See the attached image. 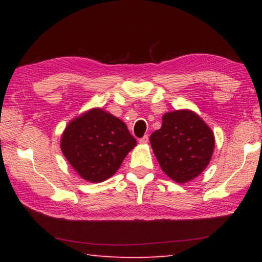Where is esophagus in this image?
Here are the masks:
<instances>
[{"label":"esophagus","mask_w":262,"mask_h":262,"mask_svg":"<svg viewBox=\"0 0 262 262\" xmlns=\"http://www.w3.org/2000/svg\"><path fill=\"white\" fill-rule=\"evenodd\" d=\"M148 141H149V137H148V135H144L143 137H142V139H140L139 140V142L141 144H145V143H148Z\"/></svg>","instance_id":"34e87169"}]
</instances>
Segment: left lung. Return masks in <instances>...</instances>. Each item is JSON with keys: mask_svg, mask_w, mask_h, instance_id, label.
I'll return each instance as SVG.
<instances>
[{"mask_svg": "<svg viewBox=\"0 0 262 262\" xmlns=\"http://www.w3.org/2000/svg\"><path fill=\"white\" fill-rule=\"evenodd\" d=\"M150 143L162 170L179 184L188 183L209 164L215 147L214 133L190 110L163 115L161 129L150 136Z\"/></svg>", "mask_w": 262, "mask_h": 262, "instance_id": "1", "label": "left lung"}]
</instances>
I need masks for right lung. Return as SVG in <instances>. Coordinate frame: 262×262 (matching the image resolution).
<instances>
[{"label": "right lung", "instance_id": "obj_1", "mask_svg": "<svg viewBox=\"0 0 262 262\" xmlns=\"http://www.w3.org/2000/svg\"><path fill=\"white\" fill-rule=\"evenodd\" d=\"M60 145L81 178L101 183L119 170L136 140L120 119L101 108H91L68 123Z\"/></svg>", "mask_w": 262, "mask_h": 262}]
</instances>
